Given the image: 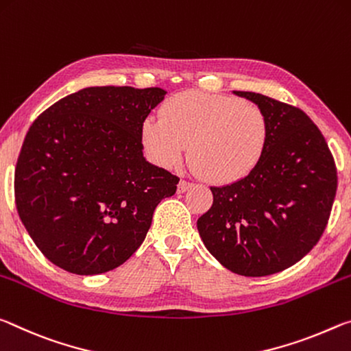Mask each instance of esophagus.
<instances>
[{
  "label": "esophagus",
  "mask_w": 351,
  "mask_h": 351,
  "mask_svg": "<svg viewBox=\"0 0 351 351\" xmlns=\"http://www.w3.org/2000/svg\"><path fill=\"white\" fill-rule=\"evenodd\" d=\"M193 186V183L191 182H186V180H180V183H179V186H177V191L179 193H185V191H188L189 188Z\"/></svg>",
  "instance_id": "34e87169"
}]
</instances>
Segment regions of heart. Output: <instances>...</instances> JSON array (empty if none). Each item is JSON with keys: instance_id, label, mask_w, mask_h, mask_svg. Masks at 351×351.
<instances>
[{"instance_id": "1", "label": "heart", "mask_w": 351, "mask_h": 351, "mask_svg": "<svg viewBox=\"0 0 351 351\" xmlns=\"http://www.w3.org/2000/svg\"><path fill=\"white\" fill-rule=\"evenodd\" d=\"M141 124V141L155 163L171 168L185 155L206 180L232 183L260 163L269 140L266 113L250 102L204 91H180Z\"/></svg>"}]
</instances>
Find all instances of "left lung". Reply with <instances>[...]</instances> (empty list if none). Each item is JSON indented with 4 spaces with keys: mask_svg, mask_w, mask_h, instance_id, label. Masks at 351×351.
Wrapping results in <instances>:
<instances>
[{
    "mask_svg": "<svg viewBox=\"0 0 351 351\" xmlns=\"http://www.w3.org/2000/svg\"><path fill=\"white\" fill-rule=\"evenodd\" d=\"M266 113L269 140L243 179L211 186L213 205L197 219L200 238L223 267L266 277L291 267L317 244L335 202V160L300 108L254 91H233Z\"/></svg>",
    "mask_w": 351,
    "mask_h": 351,
    "instance_id": "1",
    "label": "left lung"
}]
</instances>
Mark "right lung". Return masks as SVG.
<instances>
[{"label":"right lung","instance_id":"add662e5","mask_svg":"<svg viewBox=\"0 0 351 351\" xmlns=\"http://www.w3.org/2000/svg\"><path fill=\"white\" fill-rule=\"evenodd\" d=\"M163 88L87 87L40 114L15 169L23 226L48 260L77 275L121 266L179 177L143 155L141 124Z\"/></svg>","mask_w":351,"mask_h":351}]
</instances>
